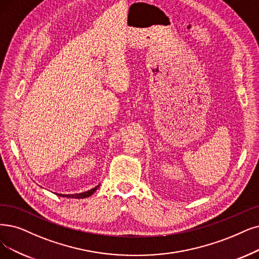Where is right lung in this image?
<instances>
[{
	"mask_svg": "<svg viewBox=\"0 0 259 259\" xmlns=\"http://www.w3.org/2000/svg\"><path fill=\"white\" fill-rule=\"evenodd\" d=\"M99 188V186H97V187L92 188L88 191H85V192H81V193H76V194H58L59 196H66V198H72V199H84V198H88V196H90L92 193H95V191Z\"/></svg>",
	"mask_w": 259,
	"mask_h": 259,
	"instance_id": "right-lung-1",
	"label": "right lung"
}]
</instances>
